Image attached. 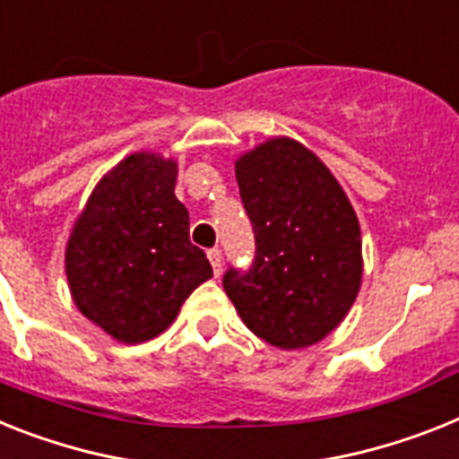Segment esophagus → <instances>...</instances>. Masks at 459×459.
I'll list each match as a JSON object with an SVG mask.
<instances>
[{
  "label": "esophagus",
  "instance_id": "obj_1",
  "mask_svg": "<svg viewBox=\"0 0 459 459\" xmlns=\"http://www.w3.org/2000/svg\"><path fill=\"white\" fill-rule=\"evenodd\" d=\"M207 259H210L212 268H214V275H219V273H221V249L212 247L210 252H207Z\"/></svg>",
  "mask_w": 459,
  "mask_h": 459
}]
</instances>
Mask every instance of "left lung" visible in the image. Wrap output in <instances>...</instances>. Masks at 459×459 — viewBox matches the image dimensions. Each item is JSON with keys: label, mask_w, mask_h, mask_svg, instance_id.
Instances as JSON below:
<instances>
[{"label": "left lung", "mask_w": 459, "mask_h": 459, "mask_svg": "<svg viewBox=\"0 0 459 459\" xmlns=\"http://www.w3.org/2000/svg\"><path fill=\"white\" fill-rule=\"evenodd\" d=\"M254 261L223 273L249 331L275 348H307L341 325L361 284L359 221L326 165L275 137L236 163Z\"/></svg>", "instance_id": "obj_1"}]
</instances>
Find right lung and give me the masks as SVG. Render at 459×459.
<instances>
[{"mask_svg":"<svg viewBox=\"0 0 459 459\" xmlns=\"http://www.w3.org/2000/svg\"><path fill=\"white\" fill-rule=\"evenodd\" d=\"M175 179V160L133 153L95 186L69 238L72 299L121 342L158 336L212 277L205 252L188 240Z\"/></svg>","mask_w":459,"mask_h":459,"instance_id":"1","label":"right lung"}]
</instances>
